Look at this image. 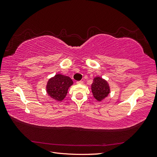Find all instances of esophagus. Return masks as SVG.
Returning <instances> with one entry per match:
<instances>
[{
	"label": "esophagus",
	"mask_w": 157,
	"mask_h": 157,
	"mask_svg": "<svg viewBox=\"0 0 157 157\" xmlns=\"http://www.w3.org/2000/svg\"><path fill=\"white\" fill-rule=\"evenodd\" d=\"M77 84H83V81H82V80H79V81H77Z\"/></svg>",
	"instance_id": "1"
}]
</instances>
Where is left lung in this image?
<instances>
[{"label": "left lung", "mask_w": 157, "mask_h": 157, "mask_svg": "<svg viewBox=\"0 0 157 157\" xmlns=\"http://www.w3.org/2000/svg\"><path fill=\"white\" fill-rule=\"evenodd\" d=\"M91 86L94 96L98 101L102 100L103 99L107 97L110 92L108 83L100 77L95 78Z\"/></svg>", "instance_id": "obj_1"}]
</instances>
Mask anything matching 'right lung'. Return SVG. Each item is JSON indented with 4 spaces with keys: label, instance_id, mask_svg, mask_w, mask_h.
<instances>
[{
    "label": "right lung",
    "instance_id": "obj_1",
    "mask_svg": "<svg viewBox=\"0 0 157 157\" xmlns=\"http://www.w3.org/2000/svg\"><path fill=\"white\" fill-rule=\"evenodd\" d=\"M73 80L69 77L60 74L56 75L50 78L47 84V93L55 100L61 101L65 98L69 86L73 84Z\"/></svg>",
    "mask_w": 157,
    "mask_h": 157
}]
</instances>
